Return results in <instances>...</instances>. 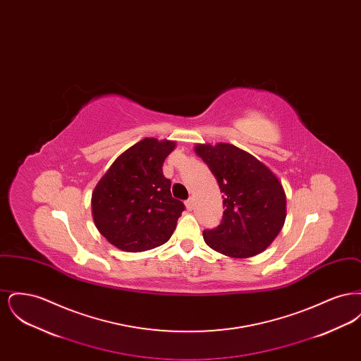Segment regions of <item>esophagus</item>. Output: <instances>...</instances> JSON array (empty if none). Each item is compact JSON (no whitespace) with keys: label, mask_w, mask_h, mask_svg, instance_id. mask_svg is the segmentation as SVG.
<instances>
[{"label":"esophagus","mask_w":361,"mask_h":361,"mask_svg":"<svg viewBox=\"0 0 361 361\" xmlns=\"http://www.w3.org/2000/svg\"><path fill=\"white\" fill-rule=\"evenodd\" d=\"M185 206H187L188 211H192V208H193V199L192 197H189L188 200L185 202Z\"/></svg>","instance_id":"1"}]
</instances>
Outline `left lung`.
Returning a JSON list of instances; mask_svg holds the SVG:
<instances>
[{
    "label": "left lung",
    "mask_w": 361,
    "mask_h": 361,
    "mask_svg": "<svg viewBox=\"0 0 361 361\" xmlns=\"http://www.w3.org/2000/svg\"><path fill=\"white\" fill-rule=\"evenodd\" d=\"M224 193L221 224L204 230L207 245L228 257H253L265 250L286 221V193L274 173L234 145L195 147Z\"/></svg>",
    "instance_id": "1"
}]
</instances>
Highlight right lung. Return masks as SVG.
I'll list each match as a JSON object with an SVG mask.
<instances>
[{"instance_id":"obj_1","label":"right lung","mask_w":361,"mask_h":361,"mask_svg":"<svg viewBox=\"0 0 361 361\" xmlns=\"http://www.w3.org/2000/svg\"><path fill=\"white\" fill-rule=\"evenodd\" d=\"M174 142L145 137L126 150L104 174L92 195L99 231L124 252H145L172 237L185 209L172 197L162 165Z\"/></svg>"}]
</instances>
